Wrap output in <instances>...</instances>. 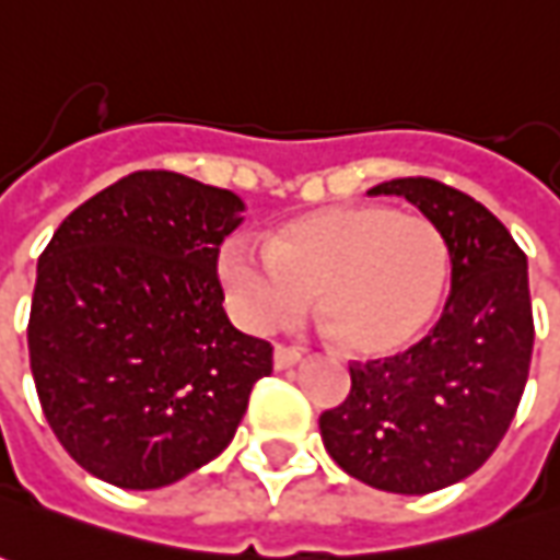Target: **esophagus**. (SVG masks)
<instances>
[{
  "label": "esophagus",
  "instance_id": "1",
  "mask_svg": "<svg viewBox=\"0 0 560 560\" xmlns=\"http://www.w3.org/2000/svg\"><path fill=\"white\" fill-rule=\"evenodd\" d=\"M300 359H303V352H300L296 346L279 343L276 346V352H272V361H276V368H279V371H284V368H294Z\"/></svg>",
  "mask_w": 560,
  "mask_h": 560
}]
</instances>
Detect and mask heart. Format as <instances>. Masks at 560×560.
Here are the masks:
<instances>
[{
  "instance_id": "1",
  "label": "heart",
  "mask_w": 560,
  "mask_h": 560,
  "mask_svg": "<svg viewBox=\"0 0 560 560\" xmlns=\"http://www.w3.org/2000/svg\"><path fill=\"white\" fill-rule=\"evenodd\" d=\"M232 312L250 330L315 315L355 355H389L439 312L451 250L425 217L383 205H340L294 220L264 245L232 242L220 260Z\"/></svg>"
}]
</instances>
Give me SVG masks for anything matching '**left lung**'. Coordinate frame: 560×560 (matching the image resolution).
Masks as SVG:
<instances>
[{
    "label": "left lung",
    "instance_id": "8db88e82",
    "mask_svg": "<svg viewBox=\"0 0 560 560\" xmlns=\"http://www.w3.org/2000/svg\"><path fill=\"white\" fill-rule=\"evenodd\" d=\"M368 196H405L435 223L451 294L420 343L349 364L352 389L318 429L352 478L432 493L481 469L518 410L534 355L527 257L481 201L432 177H398Z\"/></svg>",
    "mask_w": 560,
    "mask_h": 560
}]
</instances>
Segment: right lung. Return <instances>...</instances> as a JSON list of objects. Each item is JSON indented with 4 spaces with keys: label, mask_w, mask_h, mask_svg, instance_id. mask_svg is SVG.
<instances>
[{
    "label": "right lung",
    "mask_w": 560,
    "mask_h": 560,
    "mask_svg": "<svg viewBox=\"0 0 560 560\" xmlns=\"http://www.w3.org/2000/svg\"><path fill=\"white\" fill-rule=\"evenodd\" d=\"M245 205L174 171H135L42 250L26 346L63 451L125 490L180 481L242 423L272 346L235 330L217 276Z\"/></svg>",
    "instance_id": "1"
}]
</instances>
